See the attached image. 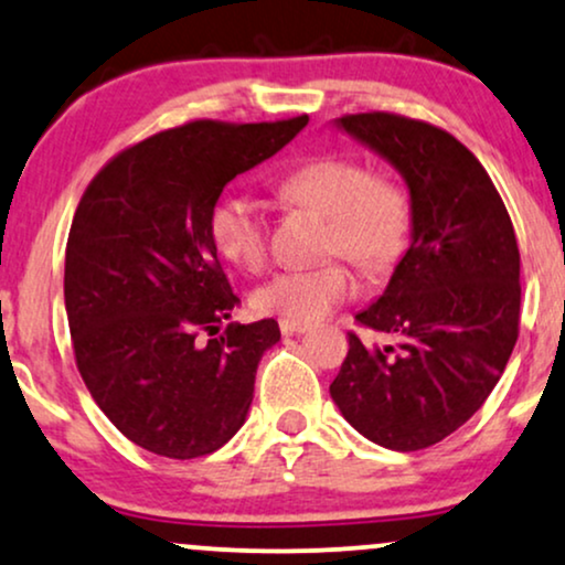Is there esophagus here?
Returning a JSON list of instances; mask_svg holds the SVG:
<instances>
[{"instance_id":"obj_1","label":"esophagus","mask_w":565,"mask_h":565,"mask_svg":"<svg viewBox=\"0 0 565 565\" xmlns=\"http://www.w3.org/2000/svg\"><path fill=\"white\" fill-rule=\"evenodd\" d=\"M278 329H281V334H305L310 326L300 323V321H289V318H281V321H278Z\"/></svg>"}]
</instances>
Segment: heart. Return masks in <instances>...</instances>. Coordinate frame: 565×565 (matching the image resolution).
<instances>
[{
  "mask_svg": "<svg viewBox=\"0 0 565 565\" xmlns=\"http://www.w3.org/2000/svg\"><path fill=\"white\" fill-rule=\"evenodd\" d=\"M278 194L297 207L329 217L323 253L344 255L365 274H384L403 255L411 236V200L397 181L371 175L344 154L305 162L284 175ZM217 253L236 268L257 274L268 263V228L255 202L226 196L210 213ZM355 291V276L342 260L316 268H289L255 289L253 308L265 316L310 323L329 316Z\"/></svg>",
  "mask_w": 565,
  "mask_h": 565,
  "instance_id": "b5f03b06",
  "label": "heart"
}]
</instances>
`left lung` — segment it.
I'll return each instance as SVG.
<instances>
[{
	"label": "left lung",
	"instance_id": "left-lung-1",
	"mask_svg": "<svg viewBox=\"0 0 565 565\" xmlns=\"http://www.w3.org/2000/svg\"><path fill=\"white\" fill-rule=\"evenodd\" d=\"M411 192V247L358 323L394 337L350 350L329 392L386 450H424L484 405L519 339L521 255L498 189L452 134L394 113L334 120Z\"/></svg>",
	"mask_w": 565,
	"mask_h": 565
}]
</instances>
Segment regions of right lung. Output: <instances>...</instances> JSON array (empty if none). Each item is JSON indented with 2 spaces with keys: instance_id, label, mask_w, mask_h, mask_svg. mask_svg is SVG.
<instances>
[{
  "instance_id": "right-lung-1",
  "label": "right lung",
  "mask_w": 565,
  "mask_h": 565,
  "mask_svg": "<svg viewBox=\"0 0 565 565\" xmlns=\"http://www.w3.org/2000/svg\"><path fill=\"white\" fill-rule=\"evenodd\" d=\"M308 115L168 128L88 183L65 249V310L86 390L134 445L189 460L242 429L274 318L228 323L239 297L210 236L223 186L274 158ZM200 330L211 339L200 343Z\"/></svg>"
}]
</instances>
